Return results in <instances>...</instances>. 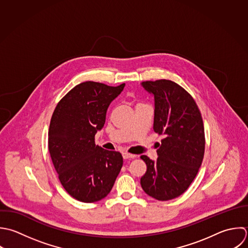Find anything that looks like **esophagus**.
I'll list each match as a JSON object with an SVG mask.
<instances>
[{
    "mask_svg": "<svg viewBox=\"0 0 248 248\" xmlns=\"http://www.w3.org/2000/svg\"><path fill=\"white\" fill-rule=\"evenodd\" d=\"M123 157L124 159H128V158H134V157H136V155L128 154V153H123Z\"/></svg>",
    "mask_w": 248,
    "mask_h": 248,
    "instance_id": "1",
    "label": "esophagus"
}]
</instances>
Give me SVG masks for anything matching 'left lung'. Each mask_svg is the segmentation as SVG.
Returning <instances> with one entry per match:
<instances>
[{
    "label": "left lung",
    "mask_w": 248,
    "mask_h": 248,
    "mask_svg": "<svg viewBox=\"0 0 248 248\" xmlns=\"http://www.w3.org/2000/svg\"><path fill=\"white\" fill-rule=\"evenodd\" d=\"M141 85L154 94V130L163 135L154 161L141 158L147 171L141 178L143 190L159 201L182 195L195 179L205 154V130L193 97L171 80L145 81Z\"/></svg>",
    "instance_id": "obj_1"
}]
</instances>
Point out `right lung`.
Listing matches in <instances>:
<instances>
[{"label": "right lung", "mask_w": 248, "mask_h": 248, "mask_svg": "<svg viewBox=\"0 0 248 248\" xmlns=\"http://www.w3.org/2000/svg\"><path fill=\"white\" fill-rule=\"evenodd\" d=\"M124 85L83 82L59 101L52 115L50 156L62 186L80 202L93 203L106 197L122 169L121 153L95 145L94 135L103 127L107 109Z\"/></svg>", "instance_id": "right-lung-1"}]
</instances>
